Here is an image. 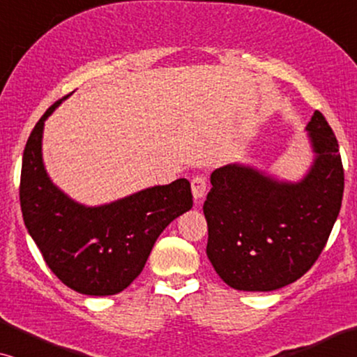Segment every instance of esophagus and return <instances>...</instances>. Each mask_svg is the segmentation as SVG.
Listing matches in <instances>:
<instances>
[{"instance_id": "obj_1", "label": "esophagus", "mask_w": 357, "mask_h": 357, "mask_svg": "<svg viewBox=\"0 0 357 357\" xmlns=\"http://www.w3.org/2000/svg\"><path fill=\"white\" fill-rule=\"evenodd\" d=\"M208 188V180L204 175H197V177L192 178V192L195 199H202L204 195H206Z\"/></svg>"}]
</instances>
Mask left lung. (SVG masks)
<instances>
[{
  "label": "left lung",
  "mask_w": 357,
  "mask_h": 357,
  "mask_svg": "<svg viewBox=\"0 0 357 357\" xmlns=\"http://www.w3.org/2000/svg\"><path fill=\"white\" fill-rule=\"evenodd\" d=\"M305 130L315 158L299 182L242 164L211 174L203 204L206 255L234 289L268 292L291 284L326 245L340 214L344 170L336 136L319 110Z\"/></svg>",
  "instance_id": "left-lung-1"
}]
</instances>
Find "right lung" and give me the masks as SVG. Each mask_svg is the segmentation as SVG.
Wrapping results in <instances>:
<instances>
[{"label": "right lung", "mask_w": 357, "mask_h": 357, "mask_svg": "<svg viewBox=\"0 0 357 357\" xmlns=\"http://www.w3.org/2000/svg\"><path fill=\"white\" fill-rule=\"evenodd\" d=\"M65 99L42 115L24 149V224L63 284L86 296H114L143 271L160 232L193 206L192 188L178 178L102 206L71 199L52 182L42 159L43 125Z\"/></svg>", "instance_id": "add662e5"}]
</instances>
